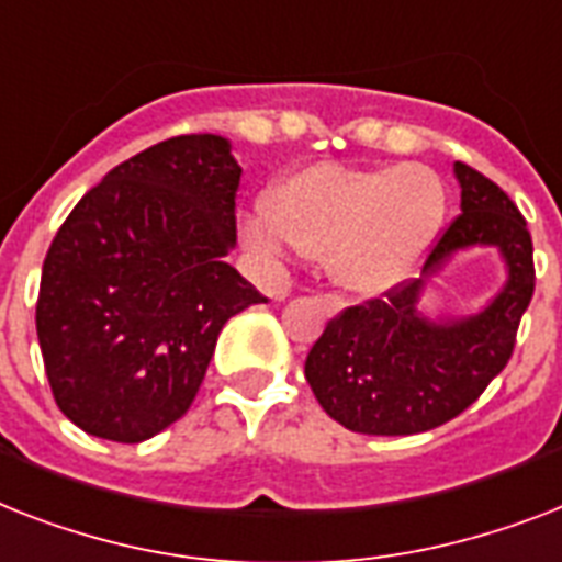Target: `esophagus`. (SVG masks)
<instances>
[{"instance_id": "obj_1", "label": "esophagus", "mask_w": 562, "mask_h": 562, "mask_svg": "<svg viewBox=\"0 0 562 562\" xmlns=\"http://www.w3.org/2000/svg\"><path fill=\"white\" fill-rule=\"evenodd\" d=\"M340 305H344V303H340L337 296H331V294L323 296V308H326V312H328V317H335V314L340 312Z\"/></svg>"}]
</instances>
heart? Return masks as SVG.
<instances>
[{"instance_id": "b5f03b06", "label": "heart", "mask_w": 562, "mask_h": 562, "mask_svg": "<svg viewBox=\"0 0 562 562\" xmlns=\"http://www.w3.org/2000/svg\"><path fill=\"white\" fill-rule=\"evenodd\" d=\"M268 213L241 218V239L262 257L300 248L326 257L328 277L378 296L413 277L441 234L447 193L422 164L349 167L314 161L266 193Z\"/></svg>"}]
</instances>
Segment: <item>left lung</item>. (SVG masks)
I'll list each match as a JSON object with an SVG mask.
<instances>
[{"label": "left lung", "instance_id": "obj_1", "mask_svg": "<svg viewBox=\"0 0 562 562\" xmlns=\"http://www.w3.org/2000/svg\"><path fill=\"white\" fill-rule=\"evenodd\" d=\"M462 216L447 227L422 277L386 300L346 308L305 358V381L328 418L367 436H413L468 409L508 363L533 294L526 218L499 187L456 161ZM494 249L504 285L471 313H427L423 294L456 256Z\"/></svg>", "mask_w": 562, "mask_h": 562}]
</instances>
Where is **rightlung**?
<instances>
[{"mask_svg":"<svg viewBox=\"0 0 562 562\" xmlns=\"http://www.w3.org/2000/svg\"><path fill=\"white\" fill-rule=\"evenodd\" d=\"M239 176L222 135L167 138L106 172L54 236L36 337L57 407L89 436L138 445L178 422L222 326L266 300L227 266Z\"/></svg>","mask_w":562,"mask_h":562,"instance_id":"right-lung-1","label":"right lung"}]
</instances>
